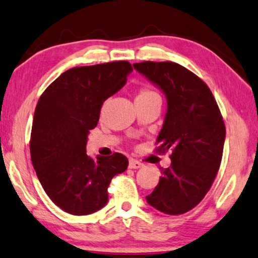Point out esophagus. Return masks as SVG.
I'll return each mask as SVG.
<instances>
[{
  "instance_id": "esophagus-1",
  "label": "esophagus",
  "mask_w": 258,
  "mask_h": 258,
  "mask_svg": "<svg viewBox=\"0 0 258 258\" xmlns=\"http://www.w3.org/2000/svg\"><path fill=\"white\" fill-rule=\"evenodd\" d=\"M142 163H141L140 161H137V160H129V168L130 169H139V168H141L142 167Z\"/></svg>"
}]
</instances>
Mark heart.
Returning <instances> with one entry per match:
<instances>
[{"mask_svg":"<svg viewBox=\"0 0 258 258\" xmlns=\"http://www.w3.org/2000/svg\"><path fill=\"white\" fill-rule=\"evenodd\" d=\"M157 96H158V95L155 93L154 90H150V89H147V88H143V89H141L139 91V94H137L136 100H144V98L157 97Z\"/></svg>","mask_w":258,"mask_h":258,"instance_id":"obj_1","label":"heart"}]
</instances>
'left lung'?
<instances>
[{
	"mask_svg": "<svg viewBox=\"0 0 258 258\" xmlns=\"http://www.w3.org/2000/svg\"><path fill=\"white\" fill-rule=\"evenodd\" d=\"M167 98V112L157 136L158 150H171V164L146 197L155 209L181 215L209 191L220 169L225 140L221 111L209 88L195 74L174 62L133 64Z\"/></svg>",
	"mask_w": 258,
	"mask_h": 258,
	"instance_id": "left-lung-1",
	"label": "left lung"
}]
</instances>
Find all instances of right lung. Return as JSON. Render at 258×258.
Returning <instances> with one entry per match:
<instances>
[{
    "instance_id": "1",
    "label": "right lung",
    "mask_w": 258,
    "mask_h": 258,
    "mask_svg": "<svg viewBox=\"0 0 258 258\" xmlns=\"http://www.w3.org/2000/svg\"><path fill=\"white\" fill-rule=\"evenodd\" d=\"M132 72L126 61L76 67L61 74L37 102L31 161L45 194L66 213L89 215L103 208L111 178L128 168L124 155L93 158L86 147L103 102L122 89Z\"/></svg>"
}]
</instances>
